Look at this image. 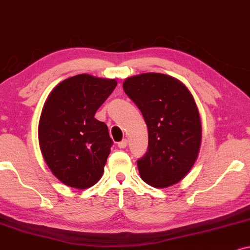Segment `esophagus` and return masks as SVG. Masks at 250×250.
Wrapping results in <instances>:
<instances>
[{
  "label": "esophagus",
  "instance_id": "1",
  "mask_svg": "<svg viewBox=\"0 0 250 250\" xmlns=\"http://www.w3.org/2000/svg\"><path fill=\"white\" fill-rule=\"evenodd\" d=\"M127 144H128V141L125 140H125H122L121 142H119V143H117V146H119L120 149H125V146H127Z\"/></svg>",
  "mask_w": 250,
  "mask_h": 250
}]
</instances>
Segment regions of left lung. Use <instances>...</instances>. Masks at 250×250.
<instances>
[{
	"mask_svg": "<svg viewBox=\"0 0 250 250\" xmlns=\"http://www.w3.org/2000/svg\"><path fill=\"white\" fill-rule=\"evenodd\" d=\"M123 89L148 127V149L137 161L141 178L155 188L176 184L193 167L200 148L201 122L193 96L184 83L162 73L128 78Z\"/></svg>",
	"mask_w": 250,
	"mask_h": 250,
	"instance_id": "1",
	"label": "left lung"
}]
</instances>
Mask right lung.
Masks as SVG:
<instances>
[{"label":"right lung","mask_w":250,"mask_h":250,"mask_svg":"<svg viewBox=\"0 0 250 250\" xmlns=\"http://www.w3.org/2000/svg\"><path fill=\"white\" fill-rule=\"evenodd\" d=\"M117 85L114 79L79 74L55 87L45 102L38 125L42 154L65 185H94L113 146L107 125L96 120L99 107Z\"/></svg>","instance_id":"add662e5"}]
</instances>
